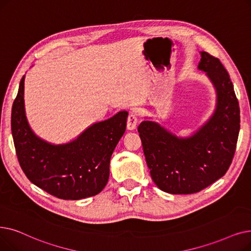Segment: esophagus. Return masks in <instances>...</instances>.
<instances>
[{
    "label": "esophagus",
    "mask_w": 251,
    "mask_h": 251,
    "mask_svg": "<svg viewBox=\"0 0 251 251\" xmlns=\"http://www.w3.org/2000/svg\"><path fill=\"white\" fill-rule=\"evenodd\" d=\"M137 124H138V117H137L136 112L130 111L127 116V123H126L127 129H130V130L135 129L137 126Z\"/></svg>",
    "instance_id": "obj_1"
}]
</instances>
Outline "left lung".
<instances>
[{
    "instance_id": "left-lung-1",
    "label": "left lung",
    "mask_w": 251,
    "mask_h": 251,
    "mask_svg": "<svg viewBox=\"0 0 251 251\" xmlns=\"http://www.w3.org/2000/svg\"><path fill=\"white\" fill-rule=\"evenodd\" d=\"M198 69L217 92L211 117L191 137L178 138L145 121L138 127L153 182L171 194H192L222 177L232 163L240 129L239 103L228 71L219 58L200 52Z\"/></svg>"
}]
</instances>
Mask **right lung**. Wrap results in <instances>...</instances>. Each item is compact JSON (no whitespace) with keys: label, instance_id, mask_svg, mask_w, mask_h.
Segmentation results:
<instances>
[{"label":"right lung","instance_id":"obj_1","mask_svg":"<svg viewBox=\"0 0 251 251\" xmlns=\"http://www.w3.org/2000/svg\"><path fill=\"white\" fill-rule=\"evenodd\" d=\"M25 76L11 114V129L19 164L28 180L55 197L78 200L97 195L109 177L113 150L124 136L127 112L96 123L73 142L53 145L31 130L25 111Z\"/></svg>","mask_w":251,"mask_h":251}]
</instances>
